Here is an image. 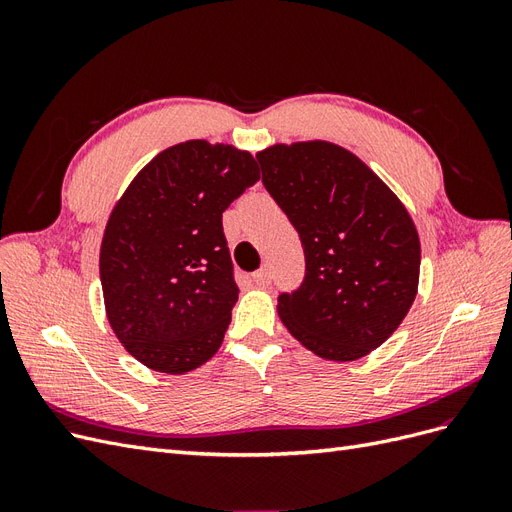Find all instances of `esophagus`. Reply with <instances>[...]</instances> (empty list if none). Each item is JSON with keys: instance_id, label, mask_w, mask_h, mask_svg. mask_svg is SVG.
<instances>
[{"instance_id": "34e87169", "label": "esophagus", "mask_w": 512, "mask_h": 512, "mask_svg": "<svg viewBox=\"0 0 512 512\" xmlns=\"http://www.w3.org/2000/svg\"><path fill=\"white\" fill-rule=\"evenodd\" d=\"M252 280H254V284H258V286H269V284H271V271H269L267 267H262V269H258V271L252 275Z\"/></svg>"}]
</instances>
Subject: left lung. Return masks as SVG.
<instances>
[{
	"label": "left lung",
	"instance_id": "1",
	"mask_svg": "<svg viewBox=\"0 0 512 512\" xmlns=\"http://www.w3.org/2000/svg\"><path fill=\"white\" fill-rule=\"evenodd\" d=\"M256 160L305 254L303 284L280 294L277 314L322 359H361L395 333L414 303L421 241L410 213L339 145H273Z\"/></svg>",
	"mask_w": 512,
	"mask_h": 512
}]
</instances>
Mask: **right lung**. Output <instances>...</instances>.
I'll use <instances>...</instances> for the list:
<instances>
[{
	"instance_id": "add662e5",
	"label": "right lung",
	"mask_w": 512,
	"mask_h": 512,
	"mask_svg": "<svg viewBox=\"0 0 512 512\" xmlns=\"http://www.w3.org/2000/svg\"><path fill=\"white\" fill-rule=\"evenodd\" d=\"M260 179L250 151L185 141L117 200L100 247L106 318L153 371L185 374L224 342L239 288L222 213Z\"/></svg>"
}]
</instances>
